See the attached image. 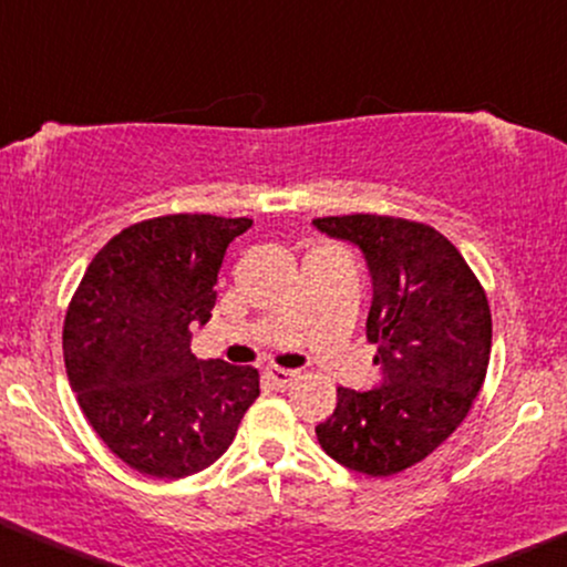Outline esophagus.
Wrapping results in <instances>:
<instances>
[{
	"instance_id": "1",
	"label": "esophagus",
	"mask_w": 567,
	"mask_h": 567,
	"mask_svg": "<svg viewBox=\"0 0 567 567\" xmlns=\"http://www.w3.org/2000/svg\"><path fill=\"white\" fill-rule=\"evenodd\" d=\"M268 379L272 381V386L276 389H286L299 379V373L297 370H286V368H268Z\"/></svg>"
}]
</instances>
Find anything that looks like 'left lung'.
<instances>
[{"label": "left lung", "instance_id": "obj_1", "mask_svg": "<svg viewBox=\"0 0 567 567\" xmlns=\"http://www.w3.org/2000/svg\"><path fill=\"white\" fill-rule=\"evenodd\" d=\"M318 230L360 247L373 278L368 341L381 386L337 389L316 425L326 454L365 476H394L452 436L484 386L492 310L457 247L425 223L391 215L316 218Z\"/></svg>", "mask_w": 567, "mask_h": 567}]
</instances>
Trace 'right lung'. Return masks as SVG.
Segmentation results:
<instances>
[{
	"label": "right lung",
	"mask_w": 567,
	"mask_h": 567,
	"mask_svg": "<svg viewBox=\"0 0 567 567\" xmlns=\"http://www.w3.org/2000/svg\"><path fill=\"white\" fill-rule=\"evenodd\" d=\"M249 218L163 215L96 251L70 299L62 354L70 386L100 439L144 476L205 471L260 396L255 368L192 354L228 244Z\"/></svg>",
	"instance_id": "add662e5"
}]
</instances>
